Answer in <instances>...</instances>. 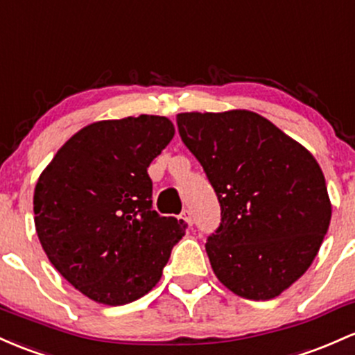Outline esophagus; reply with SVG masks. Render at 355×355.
Listing matches in <instances>:
<instances>
[{"label":"esophagus","instance_id":"34e87169","mask_svg":"<svg viewBox=\"0 0 355 355\" xmlns=\"http://www.w3.org/2000/svg\"><path fill=\"white\" fill-rule=\"evenodd\" d=\"M180 219L185 220L189 225L193 224V219H192V214H190V210H184V212L180 214Z\"/></svg>","mask_w":355,"mask_h":355}]
</instances>
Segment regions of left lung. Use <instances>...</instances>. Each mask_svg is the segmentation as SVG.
<instances>
[{
	"mask_svg": "<svg viewBox=\"0 0 355 355\" xmlns=\"http://www.w3.org/2000/svg\"><path fill=\"white\" fill-rule=\"evenodd\" d=\"M182 141L220 204L205 251L224 286L271 300L310 268L332 217L325 177L305 146L246 109L182 112Z\"/></svg>",
	"mask_w": 355,
	"mask_h": 355,
	"instance_id": "obj_1",
	"label": "left lung"
}]
</instances>
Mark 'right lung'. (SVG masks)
<instances>
[{
    "mask_svg": "<svg viewBox=\"0 0 355 355\" xmlns=\"http://www.w3.org/2000/svg\"><path fill=\"white\" fill-rule=\"evenodd\" d=\"M165 116L97 121L77 131L35 187V227L45 254L73 288L126 305L162 278L187 224L159 217L148 166L171 141Z\"/></svg>",
    "mask_w": 355,
    "mask_h": 355,
    "instance_id": "1",
    "label": "right lung"
}]
</instances>
